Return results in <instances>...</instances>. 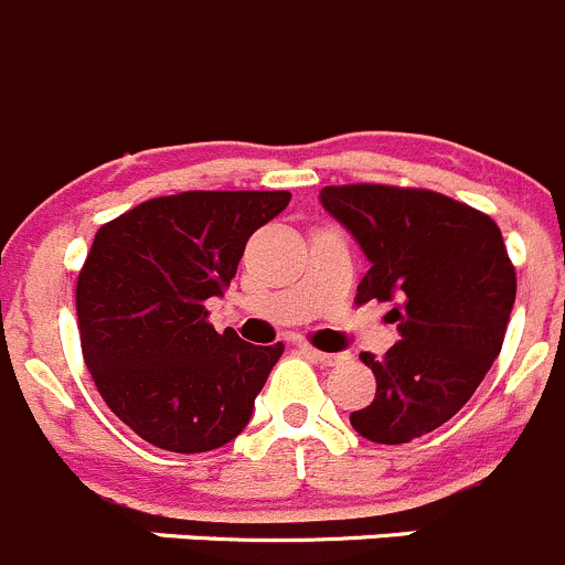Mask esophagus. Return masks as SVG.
<instances>
[{"label": "esophagus", "instance_id": "esophagus-1", "mask_svg": "<svg viewBox=\"0 0 565 565\" xmlns=\"http://www.w3.org/2000/svg\"><path fill=\"white\" fill-rule=\"evenodd\" d=\"M303 353L309 355V359L320 361V364H326V366H337V364H342L344 359H348V353H322V350H315V348H303Z\"/></svg>", "mask_w": 565, "mask_h": 565}]
</instances>
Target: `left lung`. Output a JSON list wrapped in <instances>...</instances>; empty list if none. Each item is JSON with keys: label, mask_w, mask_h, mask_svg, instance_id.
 Masks as SVG:
<instances>
[{"label": "left lung", "mask_w": 565, "mask_h": 565, "mask_svg": "<svg viewBox=\"0 0 565 565\" xmlns=\"http://www.w3.org/2000/svg\"><path fill=\"white\" fill-rule=\"evenodd\" d=\"M320 204L370 259L355 300H392L399 342L361 353L375 399L350 414L355 434L405 445L467 405L502 350L516 273L489 215L434 190L322 188Z\"/></svg>", "instance_id": "obj_1"}]
</instances>
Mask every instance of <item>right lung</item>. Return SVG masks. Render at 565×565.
I'll return each instance as SVG.
<instances>
[{
    "label": "right lung",
    "mask_w": 565,
    "mask_h": 565,
    "mask_svg": "<svg viewBox=\"0 0 565 565\" xmlns=\"http://www.w3.org/2000/svg\"><path fill=\"white\" fill-rule=\"evenodd\" d=\"M287 190H190L143 201L96 232L76 281L85 364L140 439L206 452L245 430L284 344H248L206 322L245 243L287 210Z\"/></svg>",
    "instance_id": "1"
}]
</instances>
